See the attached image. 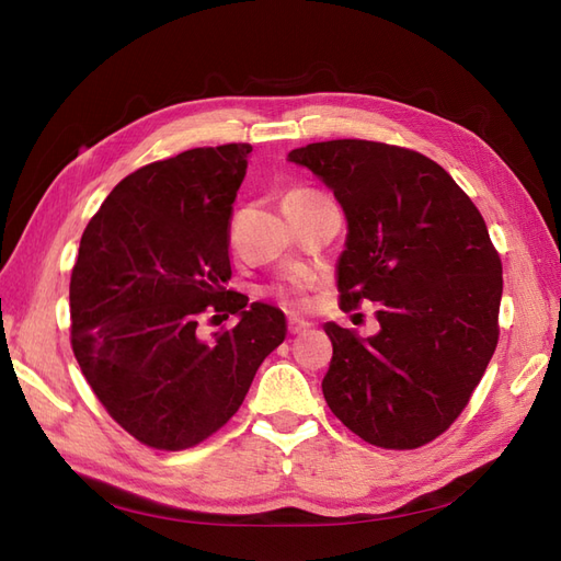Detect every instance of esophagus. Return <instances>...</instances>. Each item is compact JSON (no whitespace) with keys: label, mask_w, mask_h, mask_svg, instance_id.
<instances>
[{"label":"esophagus","mask_w":561,"mask_h":561,"mask_svg":"<svg viewBox=\"0 0 561 561\" xmlns=\"http://www.w3.org/2000/svg\"><path fill=\"white\" fill-rule=\"evenodd\" d=\"M309 327H312V323L309 321H305V319H300V317H290L288 319V331L295 335V333H302V331H307Z\"/></svg>","instance_id":"esophagus-1"}]
</instances>
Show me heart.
Here are the masks:
<instances>
[{
    "mask_svg": "<svg viewBox=\"0 0 561 561\" xmlns=\"http://www.w3.org/2000/svg\"><path fill=\"white\" fill-rule=\"evenodd\" d=\"M305 194H314V192H309V190H293V192L285 194V198L305 196ZM312 285H314V276H312V273L302 271V273H295V276H290L283 285H278L276 295L280 297L283 302H288V305H302V302H305V295H307L309 288H312Z\"/></svg>",
    "mask_w": 561,
    "mask_h": 561,
    "instance_id": "heart-1",
    "label": "heart"
}]
</instances>
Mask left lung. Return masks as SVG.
Returning <instances> with one entry per match:
<instances>
[{"label":"left lung","instance_id":"1","mask_svg":"<svg viewBox=\"0 0 561 561\" xmlns=\"http://www.w3.org/2000/svg\"><path fill=\"white\" fill-rule=\"evenodd\" d=\"M347 220L341 309L377 302L359 339L329 321L321 391L343 425L381 449H417L451 427L500 339L502 261L476 204L427 156L339 139L295 148Z\"/></svg>","mask_w":561,"mask_h":561}]
</instances>
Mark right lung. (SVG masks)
<instances>
[{"label":"right lung","instance_id":"add662e5","mask_svg":"<svg viewBox=\"0 0 561 561\" xmlns=\"http://www.w3.org/2000/svg\"><path fill=\"white\" fill-rule=\"evenodd\" d=\"M249 153L226 144L144 165L83 230L69 285L73 355L112 420L153 449H190L226 425L288 333L278 307L226 288ZM206 308L239 323L204 342Z\"/></svg>","mask_w":561,"mask_h":561}]
</instances>
